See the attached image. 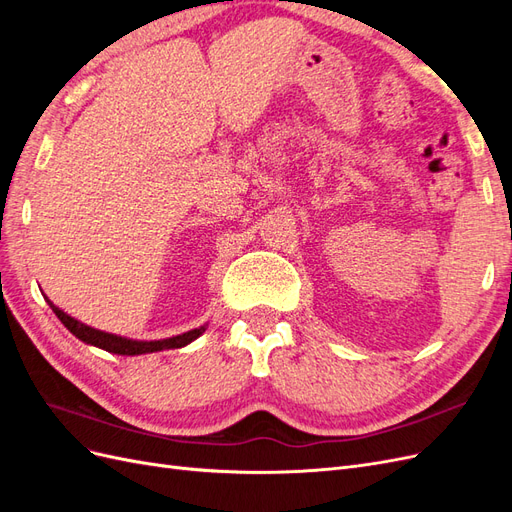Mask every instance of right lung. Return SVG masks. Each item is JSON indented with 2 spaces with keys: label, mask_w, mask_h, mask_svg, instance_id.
Listing matches in <instances>:
<instances>
[{
  "label": "right lung",
  "mask_w": 512,
  "mask_h": 512,
  "mask_svg": "<svg viewBox=\"0 0 512 512\" xmlns=\"http://www.w3.org/2000/svg\"><path fill=\"white\" fill-rule=\"evenodd\" d=\"M46 303L51 305V309L55 312V316L64 322V327L81 339V342L85 344H91V346H98L106 352H113V354H126V356H134V354H147V352H160V350H170V348H183L188 346L190 342H194V339L198 335L205 333V327L200 329H192L188 333L183 335H177V337H168V339H160V342H136V339H128V337H119V335H111V333H104V331H98V329H91L87 327V324L74 320L72 316L61 312L59 307H55L49 299H46Z\"/></svg>",
  "instance_id": "right-lung-1"
}]
</instances>
